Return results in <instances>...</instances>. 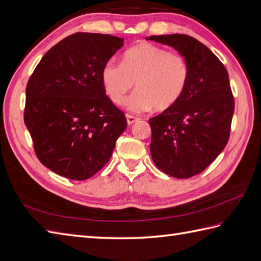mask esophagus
<instances>
[{
    "label": "esophagus",
    "mask_w": 261,
    "mask_h": 261,
    "mask_svg": "<svg viewBox=\"0 0 261 261\" xmlns=\"http://www.w3.org/2000/svg\"><path fill=\"white\" fill-rule=\"evenodd\" d=\"M137 120H138V118H136V117H133V116H126V122H128L129 125L135 123Z\"/></svg>",
    "instance_id": "34e87169"
}]
</instances>
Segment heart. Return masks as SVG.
Segmentation results:
<instances>
[{
  "instance_id": "b5f03b06",
  "label": "heart",
  "mask_w": 261,
  "mask_h": 261,
  "mask_svg": "<svg viewBox=\"0 0 261 261\" xmlns=\"http://www.w3.org/2000/svg\"><path fill=\"white\" fill-rule=\"evenodd\" d=\"M107 95L122 106L136 83L137 92L128 101L132 112L172 109L182 98L189 80V68L180 53L151 43H141L124 53L123 61H109L101 73Z\"/></svg>"
}]
</instances>
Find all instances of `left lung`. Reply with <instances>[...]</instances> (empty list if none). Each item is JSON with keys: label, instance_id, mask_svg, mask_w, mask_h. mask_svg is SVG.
<instances>
[{"label": "left lung", "instance_id": "left-lung-1", "mask_svg": "<svg viewBox=\"0 0 261 261\" xmlns=\"http://www.w3.org/2000/svg\"><path fill=\"white\" fill-rule=\"evenodd\" d=\"M174 47L189 68L182 98L170 110L149 119L150 151L161 171L179 179L202 172L225 149L234 110L225 65L209 48L186 34L148 38Z\"/></svg>", "mask_w": 261, "mask_h": 261}]
</instances>
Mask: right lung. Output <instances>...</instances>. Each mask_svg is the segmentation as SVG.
Returning a JSON list of instances; mask_svg holds the SVG:
<instances>
[{
  "label": "right lung",
  "instance_id": "1",
  "mask_svg": "<svg viewBox=\"0 0 261 261\" xmlns=\"http://www.w3.org/2000/svg\"><path fill=\"white\" fill-rule=\"evenodd\" d=\"M122 45L110 34L74 33L52 46L30 76L24 122L36 156L53 172L86 180L110 160L126 118L106 94L101 73Z\"/></svg>",
  "mask_w": 261,
  "mask_h": 261
}]
</instances>
